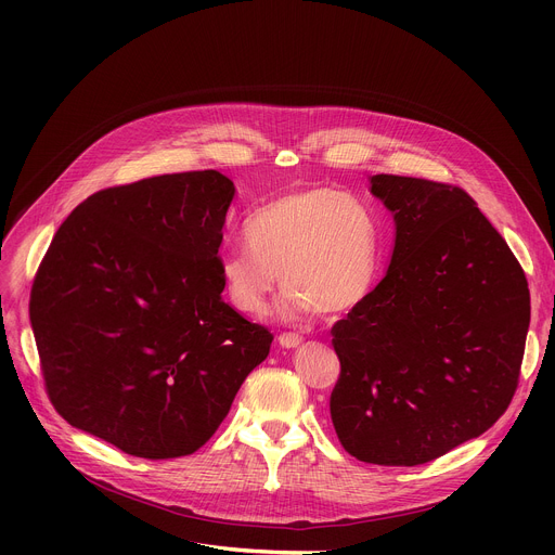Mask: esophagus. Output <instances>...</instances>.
<instances>
[{"label": "esophagus", "mask_w": 555, "mask_h": 555, "mask_svg": "<svg viewBox=\"0 0 555 555\" xmlns=\"http://www.w3.org/2000/svg\"><path fill=\"white\" fill-rule=\"evenodd\" d=\"M300 343H302V336H298V334H281L279 336V345L283 349H296Z\"/></svg>", "instance_id": "1"}]
</instances>
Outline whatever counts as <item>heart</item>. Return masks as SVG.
Masks as SVG:
<instances>
[{
    "instance_id": "1",
    "label": "heart",
    "mask_w": 555,
    "mask_h": 555,
    "mask_svg": "<svg viewBox=\"0 0 555 555\" xmlns=\"http://www.w3.org/2000/svg\"><path fill=\"white\" fill-rule=\"evenodd\" d=\"M248 246L219 257V276L232 307L261 315L279 281L287 285L279 309L285 319L327 315L358 307L379 270V228L371 210L332 189L285 193L246 221Z\"/></svg>"
}]
</instances>
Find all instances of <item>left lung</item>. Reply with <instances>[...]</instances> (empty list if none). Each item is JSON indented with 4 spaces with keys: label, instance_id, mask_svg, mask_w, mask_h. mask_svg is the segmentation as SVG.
<instances>
[{
    "label": "left lung",
    "instance_id": "obj_1",
    "mask_svg": "<svg viewBox=\"0 0 555 555\" xmlns=\"http://www.w3.org/2000/svg\"><path fill=\"white\" fill-rule=\"evenodd\" d=\"M395 246L375 289L332 330L330 400L343 448L377 465H422L507 411L529 330L525 272L463 189L373 176Z\"/></svg>",
    "mask_w": 555,
    "mask_h": 555
}]
</instances>
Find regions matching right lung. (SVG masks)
<instances>
[{"mask_svg":"<svg viewBox=\"0 0 555 555\" xmlns=\"http://www.w3.org/2000/svg\"><path fill=\"white\" fill-rule=\"evenodd\" d=\"M234 184L219 171L90 195L56 230L30 292L46 390L74 428L142 459L199 450L272 334L223 298Z\"/></svg>","mask_w":555,"mask_h":555,"instance_id":"1","label":"right lung"}]
</instances>
